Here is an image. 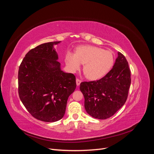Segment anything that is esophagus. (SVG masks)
<instances>
[{
    "label": "esophagus",
    "mask_w": 154,
    "mask_h": 154,
    "mask_svg": "<svg viewBox=\"0 0 154 154\" xmlns=\"http://www.w3.org/2000/svg\"><path fill=\"white\" fill-rule=\"evenodd\" d=\"M76 85H77V86H79V85H80V83H81L82 81H81V80H79V79H76Z\"/></svg>",
    "instance_id": "1"
}]
</instances>
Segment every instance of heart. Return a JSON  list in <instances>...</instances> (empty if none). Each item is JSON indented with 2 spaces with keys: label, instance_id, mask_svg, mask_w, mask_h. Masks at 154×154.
Segmentation results:
<instances>
[{
  "label": "heart",
  "instance_id": "b5f03b06",
  "mask_svg": "<svg viewBox=\"0 0 154 154\" xmlns=\"http://www.w3.org/2000/svg\"><path fill=\"white\" fill-rule=\"evenodd\" d=\"M65 61L72 72L80 70L84 64L83 71L88 79L97 80L106 76L114 63V55L108 50L92 45L78 47L76 53H67Z\"/></svg>",
  "mask_w": 154,
  "mask_h": 154
}]
</instances>
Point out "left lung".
Wrapping results in <instances>:
<instances>
[{
	"label": "left lung",
	"mask_w": 154,
	"mask_h": 154,
	"mask_svg": "<svg viewBox=\"0 0 154 154\" xmlns=\"http://www.w3.org/2000/svg\"><path fill=\"white\" fill-rule=\"evenodd\" d=\"M130 83L128 62L125 56L118 52L112 69L106 76L97 81L80 83L86 112L99 119L112 116L125 103Z\"/></svg>",
	"instance_id": "obj_1"
}]
</instances>
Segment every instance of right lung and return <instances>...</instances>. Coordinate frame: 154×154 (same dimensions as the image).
I'll use <instances>...</instances> for the list:
<instances>
[{"label": "right lung", "instance_id": "right-lung-1", "mask_svg": "<svg viewBox=\"0 0 154 154\" xmlns=\"http://www.w3.org/2000/svg\"><path fill=\"white\" fill-rule=\"evenodd\" d=\"M42 44L27 53L18 69V94L27 111L45 122L61 119L69 96L76 87L73 74L63 72L54 46Z\"/></svg>", "mask_w": 154, "mask_h": 154}]
</instances>
